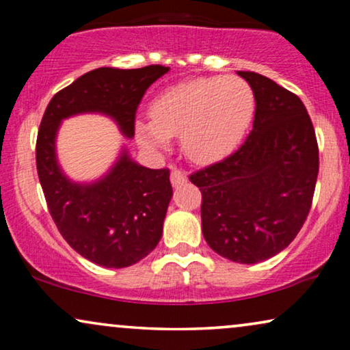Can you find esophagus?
Returning <instances> with one entry per match:
<instances>
[{
	"label": "esophagus",
	"instance_id": "34e87169",
	"mask_svg": "<svg viewBox=\"0 0 350 350\" xmlns=\"http://www.w3.org/2000/svg\"><path fill=\"white\" fill-rule=\"evenodd\" d=\"M170 181L174 186H178L186 181V174L180 169H172L170 172Z\"/></svg>",
	"mask_w": 350,
	"mask_h": 350
}]
</instances>
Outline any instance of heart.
<instances>
[{"mask_svg":"<svg viewBox=\"0 0 350 350\" xmlns=\"http://www.w3.org/2000/svg\"><path fill=\"white\" fill-rule=\"evenodd\" d=\"M255 113L250 85L236 76L180 83L151 102V121H137L138 142L161 148L180 133L181 148L199 164L218 161L239 145Z\"/></svg>","mask_w":350,"mask_h":350,"instance_id":"obj_1","label":"heart"}]
</instances>
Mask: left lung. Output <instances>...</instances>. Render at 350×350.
<instances>
[{
	"mask_svg": "<svg viewBox=\"0 0 350 350\" xmlns=\"http://www.w3.org/2000/svg\"><path fill=\"white\" fill-rule=\"evenodd\" d=\"M255 95V121L245 142L189 175L202 193V232L213 252L255 265L288 247L312 205L319 146L298 95L266 76L237 71Z\"/></svg>",
	"mask_w": 350,
	"mask_h": 350,
	"instance_id": "obj_1",
	"label": "left lung"
}]
</instances>
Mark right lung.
I'll use <instances>...</instances> for the list:
<instances>
[{"mask_svg": "<svg viewBox=\"0 0 350 350\" xmlns=\"http://www.w3.org/2000/svg\"><path fill=\"white\" fill-rule=\"evenodd\" d=\"M167 71L162 65L92 70L57 92L41 119L36 169L47 208L70 247L98 266L127 267L154 250L172 199L170 172L138 165L124 150L103 178L73 183L57 162V131L65 118L102 113L132 138L143 95Z\"/></svg>", "mask_w": 350, "mask_h": 350, "instance_id": "right-lung-1", "label": "right lung"}]
</instances>
